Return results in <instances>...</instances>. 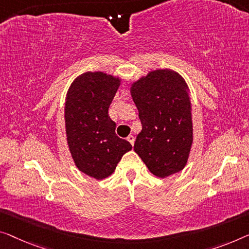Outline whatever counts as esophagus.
I'll use <instances>...</instances> for the list:
<instances>
[{"label": "esophagus", "instance_id": "esophagus-1", "mask_svg": "<svg viewBox=\"0 0 249 249\" xmlns=\"http://www.w3.org/2000/svg\"><path fill=\"white\" fill-rule=\"evenodd\" d=\"M127 141H128L129 143L132 144V145H134V141H135V137L133 136V135H128V136H127Z\"/></svg>", "mask_w": 249, "mask_h": 249}]
</instances>
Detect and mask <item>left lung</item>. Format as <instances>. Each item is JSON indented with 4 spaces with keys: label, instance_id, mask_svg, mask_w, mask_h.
Returning <instances> with one entry per match:
<instances>
[{
    "label": "left lung",
    "instance_id": "left-lung-1",
    "mask_svg": "<svg viewBox=\"0 0 249 249\" xmlns=\"http://www.w3.org/2000/svg\"><path fill=\"white\" fill-rule=\"evenodd\" d=\"M187 84L172 70H155L133 84L131 94L142 131L134 150L159 178L181 171L192 144L191 105Z\"/></svg>",
    "mask_w": 249,
    "mask_h": 249
}]
</instances>
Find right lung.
<instances>
[{"instance_id":"1","label":"right lung","mask_w":249,"mask_h":249,"mask_svg":"<svg viewBox=\"0 0 249 249\" xmlns=\"http://www.w3.org/2000/svg\"><path fill=\"white\" fill-rule=\"evenodd\" d=\"M120 79L106 73L86 72L76 78L67 95L65 118L67 141L77 168L97 180L114 172L126 152L127 141L115 133L116 124L108 108Z\"/></svg>"}]
</instances>
